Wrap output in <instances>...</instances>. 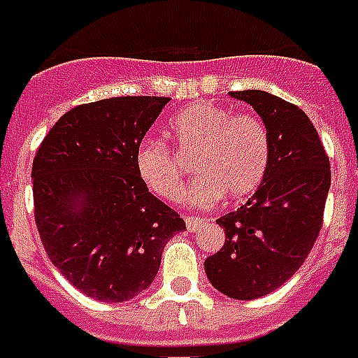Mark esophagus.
<instances>
[{
    "label": "esophagus",
    "mask_w": 358,
    "mask_h": 358,
    "mask_svg": "<svg viewBox=\"0 0 358 358\" xmlns=\"http://www.w3.org/2000/svg\"><path fill=\"white\" fill-rule=\"evenodd\" d=\"M185 222H187V229L190 231V233L197 231V229H199V225L203 224V220L192 218V216H187V220H185Z\"/></svg>",
    "instance_id": "34e87169"
}]
</instances>
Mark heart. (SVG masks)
I'll use <instances>...</instances> for the list:
<instances>
[{
    "mask_svg": "<svg viewBox=\"0 0 358 358\" xmlns=\"http://www.w3.org/2000/svg\"><path fill=\"white\" fill-rule=\"evenodd\" d=\"M166 136L177 155H194L196 181L188 203L214 207L225 196L242 199L255 192L270 166V134L253 114H231L214 103H192L168 122ZM134 168L148 190L164 201H181V168L161 142L138 145Z\"/></svg>",
    "mask_w": 358,
    "mask_h": 358,
    "instance_id": "heart-1",
    "label": "heart"
}]
</instances>
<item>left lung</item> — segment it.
I'll list each match as a JSON object with an SVG mask.
<instances>
[{
    "label": "left lung",
    "mask_w": 358,
    "mask_h": 358,
    "mask_svg": "<svg viewBox=\"0 0 358 358\" xmlns=\"http://www.w3.org/2000/svg\"><path fill=\"white\" fill-rule=\"evenodd\" d=\"M253 107L270 134V166L255 194L216 220L224 248L205 260L216 290L257 299L285 285L318 238L331 187L329 157L301 108L264 90L229 92Z\"/></svg>",
    "instance_id": "left-lung-1"
}]
</instances>
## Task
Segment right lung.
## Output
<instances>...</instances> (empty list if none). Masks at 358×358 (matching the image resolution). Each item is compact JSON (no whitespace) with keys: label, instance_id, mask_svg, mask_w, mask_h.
<instances>
[{"label":"right lung","instance_id":"obj_1","mask_svg":"<svg viewBox=\"0 0 358 358\" xmlns=\"http://www.w3.org/2000/svg\"><path fill=\"white\" fill-rule=\"evenodd\" d=\"M170 98L127 96L71 108L33 161L34 220L57 270L85 296L129 301L155 279L187 225L138 179L134 153Z\"/></svg>","mask_w":358,"mask_h":358}]
</instances>
